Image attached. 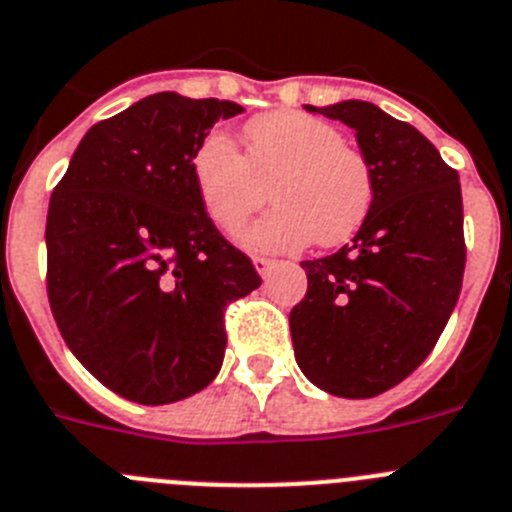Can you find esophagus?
<instances>
[{
    "label": "esophagus",
    "instance_id": "34e87169",
    "mask_svg": "<svg viewBox=\"0 0 512 512\" xmlns=\"http://www.w3.org/2000/svg\"><path fill=\"white\" fill-rule=\"evenodd\" d=\"M255 267H257V273L262 275V278H267V275L273 273V267H275V260H270V257H255Z\"/></svg>",
    "mask_w": 512,
    "mask_h": 512
}]
</instances>
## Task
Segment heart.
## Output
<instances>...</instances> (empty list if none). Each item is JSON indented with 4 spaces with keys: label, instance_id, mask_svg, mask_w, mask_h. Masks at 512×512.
Returning <instances> with one entry per match:
<instances>
[{
    "label": "heart",
    "instance_id": "heart-1",
    "mask_svg": "<svg viewBox=\"0 0 512 512\" xmlns=\"http://www.w3.org/2000/svg\"><path fill=\"white\" fill-rule=\"evenodd\" d=\"M245 142L247 155L224 132H209L193 150L191 176L206 214L227 234L273 193L278 206L242 237L247 250L293 252L313 239L334 247L362 227L375 193L372 168L334 124L278 109L250 119Z\"/></svg>",
    "mask_w": 512,
    "mask_h": 512
}]
</instances>
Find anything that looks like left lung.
Instances as JSON below:
<instances>
[{
    "label": "left lung",
    "mask_w": 512,
    "mask_h": 512,
    "mask_svg": "<svg viewBox=\"0 0 512 512\" xmlns=\"http://www.w3.org/2000/svg\"><path fill=\"white\" fill-rule=\"evenodd\" d=\"M306 109L352 127L375 193L349 245L301 262L308 290L290 311L293 352L316 388L375 398L431 354L457 306L467 262L459 173L370 101Z\"/></svg>",
    "instance_id": "1"
}]
</instances>
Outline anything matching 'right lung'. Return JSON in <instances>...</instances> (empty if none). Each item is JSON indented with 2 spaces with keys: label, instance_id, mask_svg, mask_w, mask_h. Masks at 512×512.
I'll list each match as a JSON object with an SVG mask.
<instances>
[{
  "label": "right lung",
  "instance_id": "1",
  "mask_svg": "<svg viewBox=\"0 0 512 512\" xmlns=\"http://www.w3.org/2000/svg\"><path fill=\"white\" fill-rule=\"evenodd\" d=\"M234 101L163 91L94 124L53 188L48 301L68 349L142 405L199 393L222 370L224 308L260 288L214 227L191 158Z\"/></svg>",
  "mask_w": 512,
  "mask_h": 512
}]
</instances>
